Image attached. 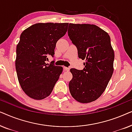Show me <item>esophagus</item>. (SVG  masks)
Listing matches in <instances>:
<instances>
[{
    "mask_svg": "<svg viewBox=\"0 0 132 132\" xmlns=\"http://www.w3.org/2000/svg\"><path fill=\"white\" fill-rule=\"evenodd\" d=\"M64 69L65 70V71H68L70 70V68H68V67H64Z\"/></svg>",
    "mask_w": 132,
    "mask_h": 132,
    "instance_id": "obj_1",
    "label": "esophagus"
}]
</instances>
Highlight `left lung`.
<instances>
[{"mask_svg": "<svg viewBox=\"0 0 132 132\" xmlns=\"http://www.w3.org/2000/svg\"><path fill=\"white\" fill-rule=\"evenodd\" d=\"M68 35L79 58L86 59L82 70L70 69V92L77 102H92L102 94L112 76L114 52L111 38L104 30L89 24L70 23Z\"/></svg>", "mask_w": 132, "mask_h": 132, "instance_id": "8db88e82", "label": "left lung"}]
</instances>
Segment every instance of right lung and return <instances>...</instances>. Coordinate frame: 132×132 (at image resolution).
<instances>
[{"instance_id": "add662e5", "label": "right lung", "mask_w": 132, "mask_h": 132, "mask_svg": "<svg viewBox=\"0 0 132 132\" xmlns=\"http://www.w3.org/2000/svg\"><path fill=\"white\" fill-rule=\"evenodd\" d=\"M68 23H37L21 33L16 48L15 68L21 88L35 100H42L51 94L62 67L46 63L55 55L57 41L67 31Z\"/></svg>"}]
</instances>
